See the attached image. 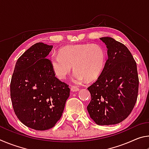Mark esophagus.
I'll use <instances>...</instances> for the list:
<instances>
[{
	"instance_id": "esophagus-1",
	"label": "esophagus",
	"mask_w": 149,
	"mask_h": 149,
	"mask_svg": "<svg viewBox=\"0 0 149 149\" xmlns=\"http://www.w3.org/2000/svg\"><path fill=\"white\" fill-rule=\"evenodd\" d=\"M70 89H71L72 92H76L79 90V88H78L77 87H75V86H71V87H70Z\"/></svg>"
}]
</instances>
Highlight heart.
<instances>
[{
    "mask_svg": "<svg viewBox=\"0 0 149 149\" xmlns=\"http://www.w3.org/2000/svg\"><path fill=\"white\" fill-rule=\"evenodd\" d=\"M50 62L54 74L60 79L66 77L74 65L73 80L78 84L85 79L91 81L99 76L104 69L106 54L97 44L68 45L60 49L59 54H52Z\"/></svg>",
    "mask_w": 149,
    "mask_h": 149,
    "instance_id": "obj_1",
    "label": "heart"
}]
</instances>
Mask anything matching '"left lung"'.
<instances>
[{
    "label": "left lung",
    "instance_id": "left-lung-1",
    "mask_svg": "<svg viewBox=\"0 0 149 149\" xmlns=\"http://www.w3.org/2000/svg\"><path fill=\"white\" fill-rule=\"evenodd\" d=\"M100 39L107 45L108 59L97 80L87 88L91 100L87 108L97 125H114L127 118L137 101V64L123 44L112 37Z\"/></svg>",
    "mask_w": 149,
    "mask_h": 149
}]
</instances>
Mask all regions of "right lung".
Returning <instances> with one entry per match:
<instances>
[{"mask_svg": "<svg viewBox=\"0 0 149 149\" xmlns=\"http://www.w3.org/2000/svg\"><path fill=\"white\" fill-rule=\"evenodd\" d=\"M52 46L37 42L17 59L10 83L15 114L27 127L43 131L61 118L70 96L68 85L55 77L47 58Z\"/></svg>", "mask_w": 149, "mask_h": 149, "instance_id": "obj_1", "label": "right lung"}]
</instances>
